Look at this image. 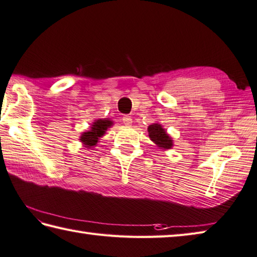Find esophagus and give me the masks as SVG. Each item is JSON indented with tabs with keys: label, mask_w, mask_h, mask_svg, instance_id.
Listing matches in <instances>:
<instances>
[{
	"label": "esophagus",
	"mask_w": 257,
	"mask_h": 257,
	"mask_svg": "<svg viewBox=\"0 0 257 257\" xmlns=\"http://www.w3.org/2000/svg\"><path fill=\"white\" fill-rule=\"evenodd\" d=\"M122 122L124 123V125H132V123H133V119H132V117H130V115H123L122 117Z\"/></svg>",
	"instance_id": "34e87169"
}]
</instances>
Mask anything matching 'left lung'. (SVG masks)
Here are the masks:
<instances>
[{
	"instance_id": "obj_1",
	"label": "left lung",
	"mask_w": 257,
	"mask_h": 257,
	"mask_svg": "<svg viewBox=\"0 0 257 257\" xmlns=\"http://www.w3.org/2000/svg\"><path fill=\"white\" fill-rule=\"evenodd\" d=\"M149 137L155 144H157L159 147L169 149L173 147V140L166 133V130L158 123H153L148 127Z\"/></svg>"
}]
</instances>
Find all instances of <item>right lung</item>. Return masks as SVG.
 I'll return each instance as SVG.
<instances>
[{
  "mask_svg": "<svg viewBox=\"0 0 257 257\" xmlns=\"http://www.w3.org/2000/svg\"><path fill=\"white\" fill-rule=\"evenodd\" d=\"M112 124V122L110 120H102L99 119L97 121L93 122L91 130L88 133H83L81 136L80 140L85 145V147H90V146H95V144L98 143V140L100 137H102L105 130H107L108 127Z\"/></svg>",
  "mask_w": 257,
  "mask_h": 257,
  "instance_id": "1",
  "label": "right lung"
}]
</instances>
